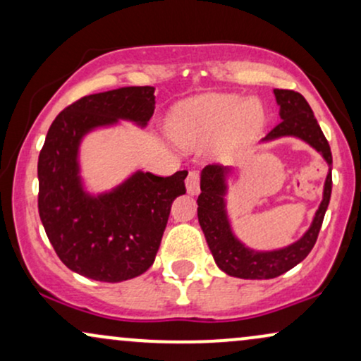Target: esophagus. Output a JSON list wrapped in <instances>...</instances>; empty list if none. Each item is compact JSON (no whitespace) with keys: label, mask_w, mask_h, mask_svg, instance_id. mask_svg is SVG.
Here are the masks:
<instances>
[{"label":"esophagus","mask_w":361,"mask_h":361,"mask_svg":"<svg viewBox=\"0 0 361 361\" xmlns=\"http://www.w3.org/2000/svg\"><path fill=\"white\" fill-rule=\"evenodd\" d=\"M186 192L190 195H197L200 192V173L195 169H192L186 176Z\"/></svg>","instance_id":"esophagus-1"}]
</instances>
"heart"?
Here are the masks:
<instances>
[{
  "instance_id": "obj_1",
  "label": "heart",
  "mask_w": 361,
  "mask_h": 361,
  "mask_svg": "<svg viewBox=\"0 0 361 361\" xmlns=\"http://www.w3.org/2000/svg\"><path fill=\"white\" fill-rule=\"evenodd\" d=\"M262 124L264 111L257 102L237 94H212L178 107L169 119V133L180 145L195 146L230 128L235 137H250Z\"/></svg>"
}]
</instances>
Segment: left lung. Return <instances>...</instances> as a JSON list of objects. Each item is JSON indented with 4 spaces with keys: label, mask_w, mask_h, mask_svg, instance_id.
Returning a JSON list of instances; mask_svg holds the SVG:
<instances>
[{
    "label": "left lung",
    "mask_w": 361,
    "mask_h": 361,
    "mask_svg": "<svg viewBox=\"0 0 361 361\" xmlns=\"http://www.w3.org/2000/svg\"><path fill=\"white\" fill-rule=\"evenodd\" d=\"M274 95L277 104L281 106L279 114L282 121L264 137V141L281 136L301 137L302 141L310 142L316 151H319L331 168L333 156L328 139L321 131L306 99L299 92L286 89H274ZM225 175H227L225 168L219 164H208L202 171V181H200L202 193L198 195L197 200L200 227L205 233L207 244L214 254L216 266L222 269L225 274L240 277V279H272L305 260L318 240L319 228L323 225L324 214H326L329 198H331V169H329L326 183H324L323 202H321L312 225L305 233V237L286 249L272 252H254L245 249L233 237L227 214H225L224 195L227 188Z\"/></svg>",
    "instance_id": "obj_1"
}]
</instances>
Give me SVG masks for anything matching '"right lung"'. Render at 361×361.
I'll return each instance as SVG.
<instances>
[{
  "label": "right lung",
  "instance_id": "1",
  "mask_svg": "<svg viewBox=\"0 0 361 361\" xmlns=\"http://www.w3.org/2000/svg\"><path fill=\"white\" fill-rule=\"evenodd\" d=\"M153 112L154 87H123L71 104L47 133L38 156V214L56 255L77 274L121 282L153 266L173 200L186 193L188 171H137L114 192L89 197L77 163L87 131L117 119L146 126Z\"/></svg>",
  "mask_w": 361,
  "mask_h": 361
}]
</instances>
